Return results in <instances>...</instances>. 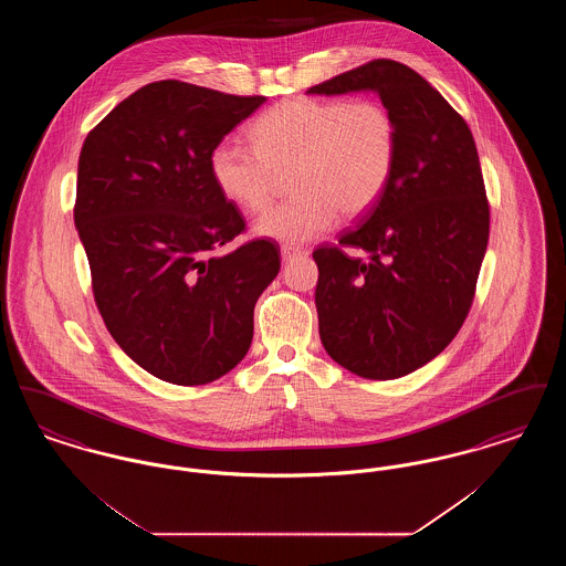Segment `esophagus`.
I'll use <instances>...</instances> for the list:
<instances>
[{"mask_svg":"<svg viewBox=\"0 0 566 566\" xmlns=\"http://www.w3.org/2000/svg\"><path fill=\"white\" fill-rule=\"evenodd\" d=\"M303 254H307V252L303 248H298V245H282V261L284 263H293L295 259L303 256Z\"/></svg>","mask_w":566,"mask_h":566,"instance_id":"34e87169","label":"esophagus"}]
</instances>
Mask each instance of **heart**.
<instances>
[{
    "label": "heart",
    "mask_w": 566,
    "mask_h": 566,
    "mask_svg": "<svg viewBox=\"0 0 566 566\" xmlns=\"http://www.w3.org/2000/svg\"><path fill=\"white\" fill-rule=\"evenodd\" d=\"M254 148L222 142L210 169L218 190L243 212H263L280 176L295 174L291 201L254 222V233L298 245L328 233L339 212L367 214L388 189L399 134L390 109L376 99L295 97L261 114Z\"/></svg>",
    "instance_id": "b5f03b06"
}]
</instances>
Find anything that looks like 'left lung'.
I'll return each instance as SVG.
<instances>
[{"label": "left lung", "instance_id": "1", "mask_svg": "<svg viewBox=\"0 0 566 566\" xmlns=\"http://www.w3.org/2000/svg\"><path fill=\"white\" fill-rule=\"evenodd\" d=\"M363 91L377 93L397 123V163L381 199L339 245L314 250L318 328L324 350L354 376L397 379L457 337L475 295L490 210L471 129L411 67L376 59L307 93Z\"/></svg>", "mask_w": 566, "mask_h": 566}]
</instances>
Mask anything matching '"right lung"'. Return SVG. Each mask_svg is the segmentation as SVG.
<instances>
[{
  "label": "right lung",
  "mask_w": 566,
  "mask_h": 566,
  "mask_svg": "<svg viewBox=\"0 0 566 566\" xmlns=\"http://www.w3.org/2000/svg\"><path fill=\"white\" fill-rule=\"evenodd\" d=\"M263 102L153 82L82 144L74 222L95 303L114 342L163 381L199 386L229 374L280 271L268 240L216 254L245 222L216 187L210 157Z\"/></svg>",
  "instance_id": "add662e5"
}]
</instances>
